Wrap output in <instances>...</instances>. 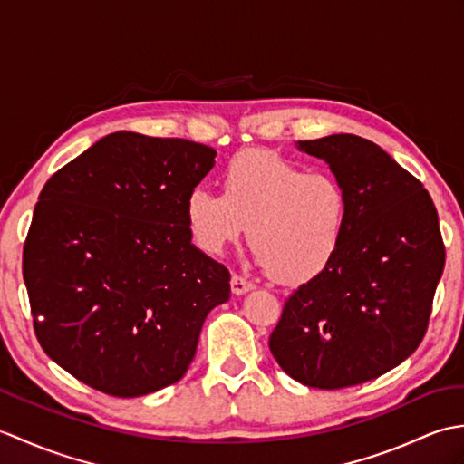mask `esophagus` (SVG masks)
Masks as SVG:
<instances>
[{
  "instance_id": "1",
  "label": "esophagus",
  "mask_w": 464,
  "mask_h": 464,
  "mask_svg": "<svg viewBox=\"0 0 464 464\" xmlns=\"http://www.w3.org/2000/svg\"><path fill=\"white\" fill-rule=\"evenodd\" d=\"M251 289H253V283L251 281L243 279L241 275H233V277H231V291H233V295H245V293H249Z\"/></svg>"
}]
</instances>
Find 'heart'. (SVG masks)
Here are the masks:
<instances>
[{
    "instance_id": "heart-1",
    "label": "heart",
    "mask_w": 464,
    "mask_h": 464,
    "mask_svg": "<svg viewBox=\"0 0 464 464\" xmlns=\"http://www.w3.org/2000/svg\"><path fill=\"white\" fill-rule=\"evenodd\" d=\"M349 197L337 177L307 171L267 150H245L223 169V193L195 187L185 217L207 255L239 243L249 227L251 251L269 277L307 283L337 257L349 229Z\"/></svg>"
}]
</instances>
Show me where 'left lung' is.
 I'll return each instance as SVG.
<instances>
[{"label":"left lung","mask_w":464,"mask_h":464,"mask_svg":"<svg viewBox=\"0 0 464 464\" xmlns=\"http://www.w3.org/2000/svg\"><path fill=\"white\" fill-rule=\"evenodd\" d=\"M329 163L349 197L337 257L285 301L269 337L281 369L307 387L377 379L417 351L445 269V243L429 191L359 135L299 141Z\"/></svg>","instance_id":"left-lung-1"}]
</instances>
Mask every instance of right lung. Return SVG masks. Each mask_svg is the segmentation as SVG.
<instances>
[{
  "label": "right lung",
  "mask_w": 464,
  "mask_h": 464,
  "mask_svg": "<svg viewBox=\"0 0 464 464\" xmlns=\"http://www.w3.org/2000/svg\"><path fill=\"white\" fill-rule=\"evenodd\" d=\"M203 143L117 131L49 177L24 245L35 337L111 397L179 381L231 275L191 243L187 195L215 165Z\"/></svg>",
  "instance_id": "add662e5"
}]
</instances>
